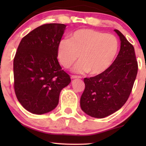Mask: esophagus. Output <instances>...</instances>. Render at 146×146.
<instances>
[{"instance_id": "34e87169", "label": "esophagus", "mask_w": 146, "mask_h": 146, "mask_svg": "<svg viewBox=\"0 0 146 146\" xmlns=\"http://www.w3.org/2000/svg\"><path fill=\"white\" fill-rule=\"evenodd\" d=\"M81 76H76V75H71V78L72 79H75V78H81Z\"/></svg>"}]
</instances>
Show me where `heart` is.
<instances>
[{
	"mask_svg": "<svg viewBox=\"0 0 146 146\" xmlns=\"http://www.w3.org/2000/svg\"><path fill=\"white\" fill-rule=\"evenodd\" d=\"M118 50V41L111 34L90 29H82L72 34L70 40H62L58 46V58L65 68H74L76 73L89 72L97 75L104 72L112 64Z\"/></svg>",
	"mask_w": 146,
	"mask_h": 146,
	"instance_id": "1",
	"label": "heart"
}]
</instances>
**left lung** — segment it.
I'll return each instance as SVG.
<instances>
[{
  "instance_id": "obj_1",
  "label": "left lung",
  "mask_w": 146,
  "mask_h": 146,
  "mask_svg": "<svg viewBox=\"0 0 146 146\" xmlns=\"http://www.w3.org/2000/svg\"><path fill=\"white\" fill-rule=\"evenodd\" d=\"M114 31L121 41L120 50L111 65L104 72L85 78V89L80 106L86 114L103 118L124 105L132 90L138 65L134 48L117 30Z\"/></svg>"
}]
</instances>
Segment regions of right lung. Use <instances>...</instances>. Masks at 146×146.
<instances>
[{
  "instance_id": "add662e5",
  "label": "right lung",
  "mask_w": 146,
  "mask_h": 146,
  "mask_svg": "<svg viewBox=\"0 0 146 146\" xmlns=\"http://www.w3.org/2000/svg\"><path fill=\"white\" fill-rule=\"evenodd\" d=\"M66 25L45 24L24 36L13 62L14 88L18 100L35 114L57 106L60 93L71 82L58 60L57 50Z\"/></svg>"
}]
</instances>
